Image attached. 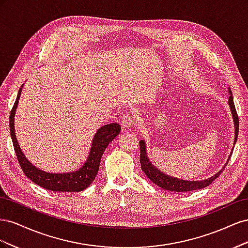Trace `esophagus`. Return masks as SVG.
<instances>
[{
    "instance_id": "obj_1",
    "label": "esophagus",
    "mask_w": 248,
    "mask_h": 248,
    "mask_svg": "<svg viewBox=\"0 0 248 248\" xmlns=\"http://www.w3.org/2000/svg\"><path fill=\"white\" fill-rule=\"evenodd\" d=\"M136 124V119H134V116L131 114H126L122 117V121L121 125L123 129H129L133 125Z\"/></svg>"
}]
</instances>
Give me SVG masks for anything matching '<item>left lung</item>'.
<instances>
[{
    "label": "left lung",
    "instance_id": "1",
    "mask_svg": "<svg viewBox=\"0 0 248 248\" xmlns=\"http://www.w3.org/2000/svg\"><path fill=\"white\" fill-rule=\"evenodd\" d=\"M229 93L231 96L229 97V106L231 108V111L232 115V120H234V126H235V140H234V145L237 141V137H238V132H239V118L237 115V111L235 108V104H234V98H232V91L229 88ZM140 167L142 171L145 172L146 176L151 180L153 183H155L157 186L161 187V188L170 190V191H176V192H185V191H192L196 189H202L204 187H207L208 185L211 184L214 180L219 177L220 172L222 170L227 167L228 161L231 158V155L232 152H231V155L229 156V159L227 163L224 164V167L221 170L212 177H210L206 180H202V181H187V180H182V179H178L170 177L169 175H166L164 172L160 171L158 169H156L152 162H150L148 156H147V151H146V144L144 140H140Z\"/></svg>",
    "mask_w": 248,
    "mask_h": 248
}]
</instances>
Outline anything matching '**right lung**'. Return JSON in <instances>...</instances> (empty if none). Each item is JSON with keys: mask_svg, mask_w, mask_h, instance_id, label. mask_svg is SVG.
I'll list each match as a JSON object with an SVG mask.
<instances>
[{"mask_svg": "<svg viewBox=\"0 0 248 248\" xmlns=\"http://www.w3.org/2000/svg\"><path fill=\"white\" fill-rule=\"evenodd\" d=\"M24 85H21L16 100L11 109L9 117L10 134L13 142L14 151H16L19 166L25 172V175L32 181L39 185L43 188L51 191H62V192H78L86 189L91 184L98 172L100 159L103 152L106 151L109 142L114 140L121 130V126L118 123H110L104 125L97 130L95 133L91 150L88 156V159L79 170L70 172H63V174H51L46 172L30 162L25 154L22 153L18 145V141L16 136V129H14V116L18 104L20 93Z\"/></svg>", "mask_w": 248, "mask_h": 248, "instance_id": "add662e5", "label": "right lung"}]
</instances>
